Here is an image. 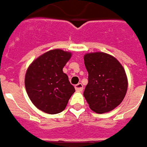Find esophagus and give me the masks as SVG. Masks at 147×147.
<instances>
[{
  "label": "esophagus",
  "instance_id": "1",
  "mask_svg": "<svg viewBox=\"0 0 147 147\" xmlns=\"http://www.w3.org/2000/svg\"><path fill=\"white\" fill-rule=\"evenodd\" d=\"M75 89L77 91H82L83 90V85H82V83H78V85H76Z\"/></svg>",
  "mask_w": 147,
  "mask_h": 147
}]
</instances>
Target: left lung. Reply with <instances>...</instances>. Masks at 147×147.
Segmentation results:
<instances>
[{
  "label": "left lung",
  "instance_id": "8db88e82",
  "mask_svg": "<svg viewBox=\"0 0 147 147\" xmlns=\"http://www.w3.org/2000/svg\"><path fill=\"white\" fill-rule=\"evenodd\" d=\"M84 62L88 82L83 95L90 109L101 114L115 109L125 97L128 86L121 63L104 52L85 54Z\"/></svg>",
  "mask_w": 147,
  "mask_h": 147
}]
</instances>
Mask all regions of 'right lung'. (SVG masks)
<instances>
[{
  "label": "right lung",
  "instance_id": "obj_1",
  "mask_svg": "<svg viewBox=\"0 0 147 147\" xmlns=\"http://www.w3.org/2000/svg\"><path fill=\"white\" fill-rule=\"evenodd\" d=\"M72 54L60 49L38 56L26 71L24 84L33 105L47 114H57L65 109L75 88L62 69Z\"/></svg>",
  "mask_w": 147,
  "mask_h": 147
}]
</instances>
